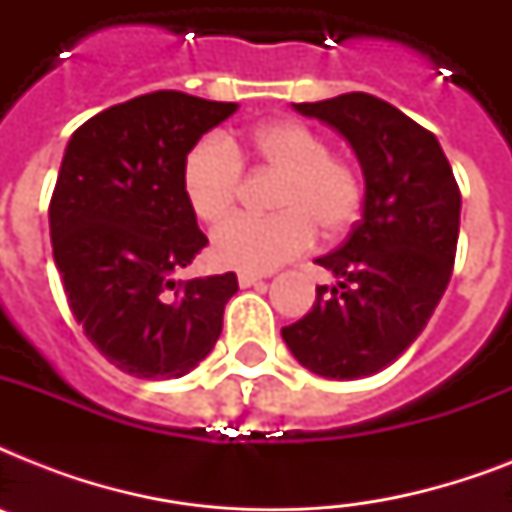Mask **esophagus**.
Masks as SVG:
<instances>
[{
	"label": "esophagus",
	"mask_w": 512,
	"mask_h": 512,
	"mask_svg": "<svg viewBox=\"0 0 512 512\" xmlns=\"http://www.w3.org/2000/svg\"><path fill=\"white\" fill-rule=\"evenodd\" d=\"M255 284H263V276H255V273H239V287H255Z\"/></svg>",
	"instance_id": "esophagus-1"
}]
</instances>
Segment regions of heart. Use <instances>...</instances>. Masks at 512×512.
I'll use <instances>...</instances> for the list:
<instances>
[{
    "mask_svg": "<svg viewBox=\"0 0 512 512\" xmlns=\"http://www.w3.org/2000/svg\"><path fill=\"white\" fill-rule=\"evenodd\" d=\"M241 151L257 164L279 172L271 217H233L212 236V255L225 268L265 273L313 247L316 228L340 236L364 207V177L319 132L292 119L268 122L249 135L247 146L225 138H204L183 164V191L201 223L215 225L231 215L241 193Z\"/></svg>",
    "mask_w": 512,
    "mask_h": 512,
    "instance_id": "b5f03b06",
    "label": "heart"
}]
</instances>
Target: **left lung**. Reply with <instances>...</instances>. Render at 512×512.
I'll use <instances>...</instances> for the list:
<instances>
[{"mask_svg": "<svg viewBox=\"0 0 512 512\" xmlns=\"http://www.w3.org/2000/svg\"><path fill=\"white\" fill-rule=\"evenodd\" d=\"M335 127L364 170V215L340 249L316 263L337 287L281 337L305 369L329 380H361L412 345L452 279L460 236V185L436 135L385 100L348 92L295 103Z\"/></svg>", "mask_w": 512, "mask_h": 512, "instance_id": "1", "label": "left lung"}]
</instances>
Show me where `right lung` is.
Wrapping results in <instances>:
<instances>
[{"mask_svg": "<svg viewBox=\"0 0 512 512\" xmlns=\"http://www.w3.org/2000/svg\"><path fill=\"white\" fill-rule=\"evenodd\" d=\"M236 103L159 90L71 135L50 199L52 257L87 340L140 380L183 377L223 332L236 273L175 281L207 247L183 164Z\"/></svg>", "mask_w": 512, "mask_h": 512, "instance_id": "add662e5", "label": "right lung"}]
</instances>
